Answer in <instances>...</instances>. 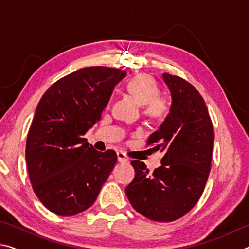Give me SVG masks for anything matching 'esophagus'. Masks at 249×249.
I'll use <instances>...</instances> for the list:
<instances>
[{
  "instance_id": "obj_1",
  "label": "esophagus",
  "mask_w": 249,
  "mask_h": 249,
  "mask_svg": "<svg viewBox=\"0 0 249 249\" xmlns=\"http://www.w3.org/2000/svg\"><path fill=\"white\" fill-rule=\"evenodd\" d=\"M117 160H119V161L122 162V163H127L128 162V157L124 153L119 151V153H117Z\"/></svg>"
}]
</instances>
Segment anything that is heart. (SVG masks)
I'll use <instances>...</instances> for the list:
<instances>
[{
    "instance_id": "b5f03b06",
    "label": "heart",
    "mask_w": 249,
    "mask_h": 249,
    "mask_svg": "<svg viewBox=\"0 0 249 249\" xmlns=\"http://www.w3.org/2000/svg\"><path fill=\"white\" fill-rule=\"evenodd\" d=\"M127 91L142 105V114L150 120L166 119L171 111L168 98L159 94L157 82L148 74H137L128 80Z\"/></svg>"
}]
</instances>
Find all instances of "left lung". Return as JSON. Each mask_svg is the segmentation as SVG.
Returning <instances> with one entry per match:
<instances>
[{"label":"left lung","instance_id":"8db88e82","mask_svg":"<svg viewBox=\"0 0 249 249\" xmlns=\"http://www.w3.org/2000/svg\"><path fill=\"white\" fill-rule=\"evenodd\" d=\"M171 93V111L149 136L147 146L165 151L153 174L144 162L133 160L135 178L126 196L142 215L172 222L185 215L203 193L211 170L214 128L201 94L184 79L163 73Z\"/></svg>","mask_w":249,"mask_h":249}]
</instances>
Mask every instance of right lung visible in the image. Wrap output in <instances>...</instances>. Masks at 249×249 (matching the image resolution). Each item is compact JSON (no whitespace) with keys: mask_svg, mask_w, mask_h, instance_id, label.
Returning a JSON list of instances; mask_svg holds the SVG:
<instances>
[{"mask_svg":"<svg viewBox=\"0 0 249 249\" xmlns=\"http://www.w3.org/2000/svg\"><path fill=\"white\" fill-rule=\"evenodd\" d=\"M125 70L87 67L59 79L37 105L26 141L33 190L50 212L72 216L94 203L117 161L95 150L84 134L101 120Z\"/></svg>","mask_w":249,"mask_h":249,"instance_id":"obj_1","label":"right lung"}]
</instances>
